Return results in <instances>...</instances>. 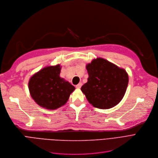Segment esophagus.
Masks as SVG:
<instances>
[{"label":"esophagus","instance_id":"34e87169","mask_svg":"<svg viewBox=\"0 0 158 158\" xmlns=\"http://www.w3.org/2000/svg\"><path fill=\"white\" fill-rule=\"evenodd\" d=\"M81 85H82V84H81V83H79L78 84H77V85H76V87H77V89H80V88H81Z\"/></svg>","mask_w":158,"mask_h":158}]
</instances>
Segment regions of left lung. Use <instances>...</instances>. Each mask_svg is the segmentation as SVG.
<instances>
[{
    "label": "left lung",
    "mask_w": 158,
    "mask_h": 158,
    "mask_svg": "<svg viewBox=\"0 0 158 158\" xmlns=\"http://www.w3.org/2000/svg\"><path fill=\"white\" fill-rule=\"evenodd\" d=\"M87 82L81 90L94 107L107 109L123 98L129 82L126 71L106 59L97 58L86 65Z\"/></svg>",
    "instance_id": "left-lung-1"
}]
</instances>
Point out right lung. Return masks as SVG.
<instances>
[{
	"mask_svg": "<svg viewBox=\"0 0 158 158\" xmlns=\"http://www.w3.org/2000/svg\"><path fill=\"white\" fill-rule=\"evenodd\" d=\"M59 64L47 66L29 79L28 87L32 98L40 107L55 110L62 107L68 100L75 87L60 77Z\"/></svg>",
	"mask_w": 158,
	"mask_h": 158,
	"instance_id": "add662e5",
	"label": "right lung"
}]
</instances>
